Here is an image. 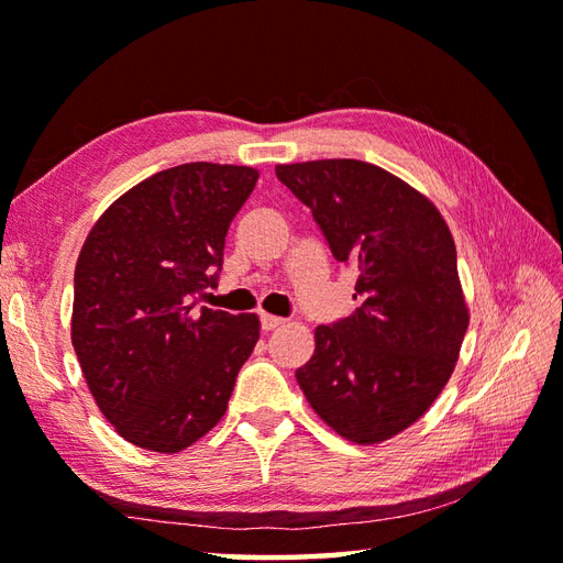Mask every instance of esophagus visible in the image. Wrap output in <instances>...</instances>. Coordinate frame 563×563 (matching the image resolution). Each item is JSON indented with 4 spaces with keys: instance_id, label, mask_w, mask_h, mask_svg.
<instances>
[{
    "instance_id": "1",
    "label": "esophagus",
    "mask_w": 563,
    "mask_h": 563,
    "mask_svg": "<svg viewBox=\"0 0 563 563\" xmlns=\"http://www.w3.org/2000/svg\"><path fill=\"white\" fill-rule=\"evenodd\" d=\"M285 324L283 317H273V314H261V329L263 331H275Z\"/></svg>"
}]
</instances>
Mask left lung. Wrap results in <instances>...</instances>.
<instances>
[{"label":"left lung","instance_id":"obj_1","mask_svg":"<svg viewBox=\"0 0 563 563\" xmlns=\"http://www.w3.org/2000/svg\"><path fill=\"white\" fill-rule=\"evenodd\" d=\"M275 176L357 273L355 312L317 327L314 355L295 377L339 435L361 445L397 435L448 385L470 327L448 224L367 162L280 164Z\"/></svg>","mask_w":563,"mask_h":563}]
</instances>
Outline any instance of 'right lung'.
Returning <instances> with one entry per match:
<instances>
[{
  "mask_svg": "<svg viewBox=\"0 0 563 563\" xmlns=\"http://www.w3.org/2000/svg\"><path fill=\"white\" fill-rule=\"evenodd\" d=\"M256 181L251 166H172L118 198L81 246L71 345L101 413L137 448L178 452L218 426L254 351L256 314L196 302L218 288Z\"/></svg>",
  "mask_w": 563,
  "mask_h": 563,
  "instance_id": "1",
  "label": "right lung"
}]
</instances>
